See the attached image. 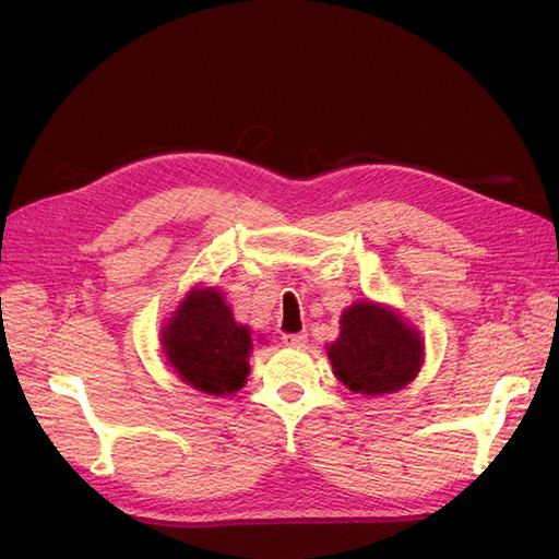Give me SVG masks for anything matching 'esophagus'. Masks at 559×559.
Masks as SVG:
<instances>
[{
    "label": "esophagus",
    "mask_w": 559,
    "mask_h": 559,
    "mask_svg": "<svg viewBox=\"0 0 559 559\" xmlns=\"http://www.w3.org/2000/svg\"><path fill=\"white\" fill-rule=\"evenodd\" d=\"M306 341H308V333L306 331H302V333H284L282 335V343L289 345V347H300Z\"/></svg>",
    "instance_id": "esophagus-1"
}]
</instances>
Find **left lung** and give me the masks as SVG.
I'll use <instances>...</instances> for the list:
<instances>
[{"mask_svg":"<svg viewBox=\"0 0 559 559\" xmlns=\"http://www.w3.org/2000/svg\"><path fill=\"white\" fill-rule=\"evenodd\" d=\"M421 337L392 310L357 302L341 319V337L329 347L335 376L357 394H389L408 384L421 366Z\"/></svg>","mask_w":559,"mask_h":559,"instance_id":"8db88e82","label":"left lung"}]
</instances>
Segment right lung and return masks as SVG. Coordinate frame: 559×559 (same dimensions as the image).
I'll return each mask as SVG.
<instances>
[{"label":"right lung","mask_w":559,"mask_h":559,"mask_svg":"<svg viewBox=\"0 0 559 559\" xmlns=\"http://www.w3.org/2000/svg\"><path fill=\"white\" fill-rule=\"evenodd\" d=\"M163 349L183 382L205 394H233L245 384L251 352L247 326H238L216 289L193 292L163 331Z\"/></svg>","instance_id":"right-lung-1"}]
</instances>
